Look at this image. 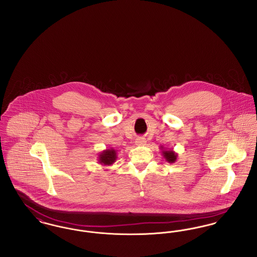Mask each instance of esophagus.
I'll use <instances>...</instances> for the list:
<instances>
[{
  "instance_id": "obj_1",
  "label": "esophagus",
  "mask_w": 257,
  "mask_h": 257,
  "mask_svg": "<svg viewBox=\"0 0 257 257\" xmlns=\"http://www.w3.org/2000/svg\"><path fill=\"white\" fill-rule=\"evenodd\" d=\"M135 143H136L137 146H145L147 142H146V140L144 138H138Z\"/></svg>"
}]
</instances>
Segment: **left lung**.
I'll return each mask as SVG.
<instances>
[{
    "label": "left lung",
    "instance_id": "1",
    "mask_svg": "<svg viewBox=\"0 0 257 257\" xmlns=\"http://www.w3.org/2000/svg\"><path fill=\"white\" fill-rule=\"evenodd\" d=\"M160 149L162 150V155L164 156V158L167 162L174 163L177 160L178 154L173 149H165L163 147H161Z\"/></svg>",
    "mask_w": 257,
    "mask_h": 257
}]
</instances>
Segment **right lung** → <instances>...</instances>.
<instances>
[{
    "mask_svg": "<svg viewBox=\"0 0 257 257\" xmlns=\"http://www.w3.org/2000/svg\"><path fill=\"white\" fill-rule=\"evenodd\" d=\"M117 159V155H116V150H114L113 148L110 149H105L103 151H101L98 155V163L101 166H105V167H110Z\"/></svg>",
    "mask_w": 257,
    "mask_h": 257,
    "instance_id": "1",
    "label": "right lung"
}]
</instances>
